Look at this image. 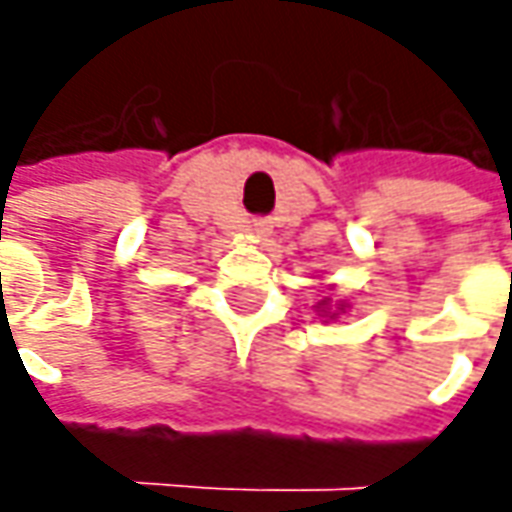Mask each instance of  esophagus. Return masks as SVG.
<instances>
[{
	"label": "esophagus",
	"instance_id": "obj_1",
	"mask_svg": "<svg viewBox=\"0 0 512 512\" xmlns=\"http://www.w3.org/2000/svg\"><path fill=\"white\" fill-rule=\"evenodd\" d=\"M247 233H250L253 239H267V236H270V225H265V222H250V225H247Z\"/></svg>",
	"mask_w": 512,
	"mask_h": 512
}]
</instances>
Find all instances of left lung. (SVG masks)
Instances as JSON below:
<instances>
[{
  "label": "left lung",
  "mask_w": 512,
  "mask_h": 512,
  "mask_svg": "<svg viewBox=\"0 0 512 512\" xmlns=\"http://www.w3.org/2000/svg\"><path fill=\"white\" fill-rule=\"evenodd\" d=\"M313 310H316V316H319L322 322H333V319H339L344 310H347V302H330V296H325L322 302L313 305Z\"/></svg>",
  "instance_id": "8db88e82"
}]
</instances>
